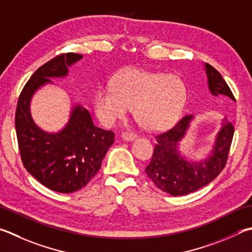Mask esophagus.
Listing matches in <instances>:
<instances>
[{
    "mask_svg": "<svg viewBox=\"0 0 252 252\" xmlns=\"http://www.w3.org/2000/svg\"><path fill=\"white\" fill-rule=\"evenodd\" d=\"M121 138L125 141H132L136 138V134L133 132H122Z\"/></svg>",
    "mask_w": 252,
    "mask_h": 252,
    "instance_id": "obj_1",
    "label": "esophagus"
}]
</instances>
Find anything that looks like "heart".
Here are the masks:
<instances>
[{"instance_id": "1", "label": "heart", "mask_w": 252, "mask_h": 252, "mask_svg": "<svg viewBox=\"0 0 252 252\" xmlns=\"http://www.w3.org/2000/svg\"><path fill=\"white\" fill-rule=\"evenodd\" d=\"M186 99L185 84L178 77L130 68L114 76L111 85L98 88L94 107L104 126H114L133 107L144 127L159 130L176 120Z\"/></svg>"}]
</instances>
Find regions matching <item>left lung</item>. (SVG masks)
Returning a JSON list of instances; mask_svg holds the SVG:
<instances>
[{
	"label": "left lung",
	"instance_id": "left-lung-1",
	"mask_svg": "<svg viewBox=\"0 0 252 252\" xmlns=\"http://www.w3.org/2000/svg\"><path fill=\"white\" fill-rule=\"evenodd\" d=\"M210 94L235 100L219 71L205 63ZM194 116H185L175 126L157 135L151 162L145 172L159 189L172 196H182L202 189L215 180L226 165L234 136V126L223 120L210 154L199 161H190L180 152V142L189 130Z\"/></svg>",
	"mask_w": 252,
	"mask_h": 252
}]
</instances>
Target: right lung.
Listing matches in <instances>:
<instances>
[{
	"label": "right lung",
	"mask_w": 252,
	"mask_h": 252,
	"mask_svg": "<svg viewBox=\"0 0 252 252\" xmlns=\"http://www.w3.org/2000/svg\"><path fill=\"white\" fill-rule=\"evenodd\" d=\"M81 55L62 54L39 67L26 82L17 101L15 129L23 165L40 184L58 193H72L88 184L98 173L114 133L95 126L88 110L72 108L69 121L57 133L36 125L31 114V99L36 90L52 84L50 78L68 75V67Z\"/></svg>",
	"instance_id": "right-lung-1"
}]
</instances>
